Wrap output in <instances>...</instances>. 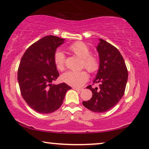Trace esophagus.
Instances as JSON below:
<instances>
[{
  "label": "esophagus",
  "instance_id": "obj_1",
  "mask_svg": "<svg viewBox=\"0 0 149 149\" xmlns=\"http://www.w3.org/2000/svg\"><path fill=\"white\" fill-rule=\"evenodd\" d=\"M73 89H74V90H76L77 91H81L83 90L82 88H78V87H73Z\"/></svg>",
  "mask_w": 149,
  "mask_h": 149
}]
</instances>
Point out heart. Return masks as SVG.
I'll return each instance as SVG.
<instances>
[{"label":"heart","mask_w":149,"mask_h":149,"mask_svg":"<svg viewBox=\"0 0 149 149\" xmlns=\"http://www.w3.org/2000/svg\"><path fill=\"white\" fill-rule=\"evenodd\" d=\"M69 49L71 52L82 59L81 67L85 68L90 73L96 72L100 68V59L96 55L91 54L90 48L85 42L78 41L71 44L69 46ZM54 60L56 68L58 70H64L65 68L64 54L62 51L58 49L54 53ZM88 73L85 70L79 72L75 71H67L61 77V80L66 84L73 87H80L85 84L88 80Z\"/></svg>","instance_id":"heart-1"}]
</instances>
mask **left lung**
<instances>
[{
    "label": "left lung",
    "mask_w": 149,
    "mask_h": 149,
    "mask_svg": "<svg viewBox=\"0 0 149 149\" xmlns=\"http://www.w3.org/2000/svg\"><path fill=\"white\" fill-rule=\"evenodd\" d=\"M97 47L100 68L93 84L99 83V88L87 87L92 91V97L83 101L85 108L95 113H104L117 104L123 96L128 72L125 61L119 51L109 42L100 39Z\"/></svg>",
    "instance_id": "obj_1"
}]
</instances>
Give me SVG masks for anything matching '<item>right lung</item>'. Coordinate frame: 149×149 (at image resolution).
Masks as SVG:
<instances>
[{
  "label": "right lung",
  "instance_id": "add662e5",
  "mask_svg": "<svg viewBox=\"0 0 149 149\" xmlns=\"http://www.w3.org/2000/svg\"><path fill=\"white\" fill-rule=\"evenodd\" d=\"M64 39L49 35L31 45L24 53L17 70L20 92L28 105L39 113L56 111L62 104L66 91L65 83L52 85L59 77L54 56Z\"/></svg>",
  "mask_w": 149,
  "mask_h": 149
}]
</instances>
